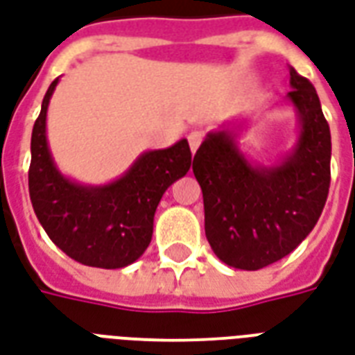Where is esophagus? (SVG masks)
<instances>
[{"instance_id": "esophagus-1", "label": "esophagus", "mask_w": 355, "mask_h": 355, "mask_svg": "<svg viewBox=\"0 0 355 355\" xmlns=\"http://www.w3.org/2000/svg\"><path fill=\"white\" fill-rule=\"evenodd\" d=\"M201 141H203V133H201V131H191L190 135H188V143H190V148L193 154H196V150L199 148Z\"/></svg>"}]
</instances>
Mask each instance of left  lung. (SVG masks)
Instances as JSON below:
<instances>
[{
	"label": "left lung",
	"instance_id": "obj_1",
	"mask_svg": "<svg viewBox=\"0 0 355 355\" xmlns=\"http://www.w3.org/2000/svg\"><path fill=\"white\" fill-rule=\"evenodd\" d=\"M290 103L299 116V139L278 165L250 164L237 133L207 135L193 156L203 191L205 235L225 265L258 271L303 243L324 211L331 182V133L314 86L290 67Z\"/></svg>",
	"mask_w": 355,
	"mask_h": 355
}]
</instances>
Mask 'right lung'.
Masks as SVG:
<instances>
[{
    "label": "right lung",
    "mask_w": 355,
    "mask_h": 355,
    "mask_svg": "<svg viewBox=\"0 0 355 355\" xmlns=\"http://www.w3.org/2000/svg\"><path fill=\"white\" fill-rule=\"evenodd\" d=\"M58 78L44 94L31 131L30 199L46 235L71 259L88 267L120 269L148 248L154 212L175 180L190 171L186 139L164 150H148L122 177L105 186L65 178L46 143V109Z\"/></svg>",
    "instance_id": "obj_1"
}]
</instances>
